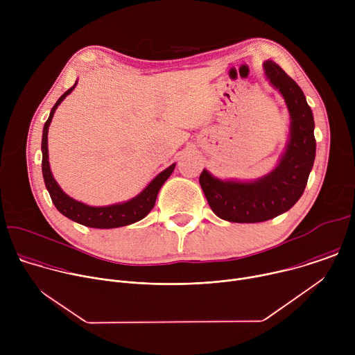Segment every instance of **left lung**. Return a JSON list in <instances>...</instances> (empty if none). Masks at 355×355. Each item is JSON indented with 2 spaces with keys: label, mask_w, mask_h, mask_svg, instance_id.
Masks as SVG:
<instances>
[{
  "label": "left lung",
  "mask_w": 355,
  "mask_h": 355,
  "mask_svg": "<svg viewBox=\"0 0 355 355\" xmlns=\"http://www.w3.org/2000/svg\"><path fill=\"white\" fill-rule=\"evenodd\" d=\"M268 81L285 99L291 116L289 140L278 166L256 181H223L208 170L199 175L214 214L234 223H259L289 211L308 184L316 156L315 121L300 87L274 62L264 63Z\"/></svg>",
  "instance_id": "left-lung-1"
}]
</instances>
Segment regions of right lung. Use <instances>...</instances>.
Masks as SVG:
<instances>
[{
	"instance_id": "add662e5",
	"label": "right lung",
	"mask_w": 355,
	"mask_h": 355,
	"mask_svg": "<svg viewBox=\"0 0 355 355\" xmlns=\"http://www.w3.org/2000/svg\"><path fill=\"white\" fill-rule=\"evenodd\" d=\"M76 84L69 88L55 104V107L50 111V115L43 126V135H42V173L44 185L52 198V202L55 204L56 209L64 215L66 218L95 229H114L121 227L126 225H132L135 222L141 220L151 209H153L156 204L157 193L162 188V185L167 181V178L171 175V173L175 168V163L171 164L168 168L162 171L153 181H151L139 195L135 198L121 202V204L108 205V207H88L83 202H78L73 198H70L63 189L59 187L56 180L53 178L52 171H50L49 166V151H47V132L50 122L55 115V111L62 104V101L74 89Z\"/></svg>"
}]
</instances>
